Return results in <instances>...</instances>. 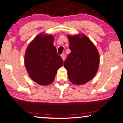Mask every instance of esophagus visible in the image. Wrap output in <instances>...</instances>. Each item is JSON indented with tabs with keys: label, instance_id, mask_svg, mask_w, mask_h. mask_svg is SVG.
Instances as JSON below:
<instances>
[{
	"label": "esophagus",
	"instance_id": "34e87169",
	"mask_svg": "<svg viewBox=\"0 0 123 123\" xmlns=\"http://www.w3.org/2000/svg\"><path fill=\"white\" fill-rule=\"evenodd\" d=\"M61 57L62 58V60H63V61H65V54H64V53H63L62 54H61Z\"/></svg>",
	"mask_w": 123,
	"mask_h": 123
}]
</instances>
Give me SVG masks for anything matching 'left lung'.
<instances>
[{
    "instance_id": "8db88e82",
    "label": "left lung",
    "mask_w": 123,
    "mask_h": 123,
    "mask_svg": "<svg viewBox=\"0 0 123 123\" xmlns=\"http://www.w3.org/2000/svg\"><path fill=\"white\" fill-rule=\"evenodd\" d=\"M68 36L71 52L64 62L69 80L75 85L84 84L92 79L100 63L96 48L86 36Z\"/></svg>"
}]
</instances>
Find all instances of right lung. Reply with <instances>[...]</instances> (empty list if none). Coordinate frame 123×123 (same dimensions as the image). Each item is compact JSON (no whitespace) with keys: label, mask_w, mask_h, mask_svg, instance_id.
I'll use <instances>...</instances> for the list:
<instances>
[{"label":"right lung","mask_w":123,"mask_h":123,"mask_svg":"<svg viewBox=\"0 0 123 123\" xmlns=\"http://www.w3.org/2000/svg\"><path fill=\"white\" fill-rule=\"evenodd\" d=\"M54 37L41 33L27 47L25 64L31 79L38 84L53 82L57 69L63 66L62 57L54 46Z\"/></svg>","instance_id":"1"}]
</instances>
